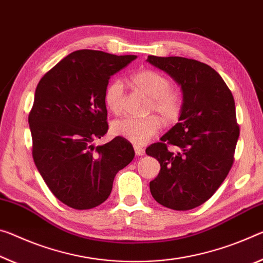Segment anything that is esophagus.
<instances>
[{
  "instance_id": "34e87169",
  "label": "esophagus",
  "mask_w": 263,
  "mask_h": 263,
  "mask_svg": "<svg viewBox=\"0 0 263 263\" xmlns=\"http://www.w3.org/2000/svg\"><path fill=\"white\" fill-rule=\"evenodd\" d=\"M133 148H135V153H136V156H139V157H141V156H144V154H145V149H144L143 147L138 146V145H135V146H133Z\"/></svg>"
}]
</instances>
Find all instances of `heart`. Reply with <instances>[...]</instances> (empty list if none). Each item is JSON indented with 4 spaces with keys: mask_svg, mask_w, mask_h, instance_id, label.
<instances>
[{
    "mask_svg": "<svg viewBox=\"0 0 263 263\" xmlns=\"http://www.w3.org/2000/svg\"><path fill=\"white\" fill-rule=\"evenodd\" d=\"M132 84L137 90L151 98L148 109L156 111L166 122L172 123L180 117L184 107L181 91L171 85V79L164 73L152 69H144L132 74ZM124 85L119 79L107 85L104 101L112 114L119 115L123 111ZM161 128V119L156 115L145 118L123 117L111 125V132L116 137L126 139L133 144L143 145L156 136Z\"/></svg>",
    "mask_w": 263,
    "mask_h": 263,
    "instance_id": "heart-1",
    "label": "heart"
}]
</instances>
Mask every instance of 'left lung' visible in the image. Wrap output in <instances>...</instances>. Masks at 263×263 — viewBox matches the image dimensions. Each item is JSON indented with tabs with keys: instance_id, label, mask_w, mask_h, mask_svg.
I'll return each mask as SVG.
<instances>
[{
	"instance_id": "obj_1",
	"label": "left lung",
	"mask_w": 263,
	"mask_h": 263,
	"mask_svg": "<svg viewBox=\"0 0 263 263\" xmlns=\"http://www.w3.org/2000/svg\"><path fill=\"white\" fill-rule=\"evenodd\" d=\"M147 62L176 79L184 97L179 123L146 148L160 164L149 191L171 210H193L215 193L234 162L240 135L234 98L221 76L201 62L177 56H148Z\"/></svg>"
}]
</instances>
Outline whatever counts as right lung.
Masks as SVG:
<instances>
[{"instance_id":"add662e5","label":"right lung","mask_w":263,"mask_h":263,"mask_svg":"<svg viewBox=\"0 0 263 263\" xmlns=\"http://www.w3.org/2000/svg\"><path fill=\"white\" fill-rule=\"evenodd\" d=\"M98 50H77L41 78L28 122L32 158L49 190L74 210H90L109 198L118 171L135 151L116 137L93 140L109 130L104 95L112 74L136 60Z\"/></svg>"}]
</instances>
